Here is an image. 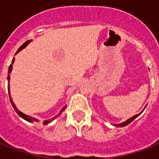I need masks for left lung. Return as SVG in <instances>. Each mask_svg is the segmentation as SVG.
I'll return each mask as SVG.
<instances>
[{"label":"left lung","mask_w":159,"mask_h":159,"mask_svg":"<svg viewBox=\"0 0 159 159\" xmlns=\"http://www.w3.org/2000/svg\"><path fill=\"white\" fill-rule=\"evenodd\" d=\"M145 108H146V107H145ZM145 108H144V110H145ZM143 111H142L141 112H140L139 114H136V115H134V116H133V117H131L130 118H129V119H127L126 121H124V122H123V123H117V124H114V126H116V127H124V126H126V125H128V124H129V123H131L132 121H134V120L137 117H139L140 114L143 112Z\"/></svg>","instance_id":"1"}]
</instances>
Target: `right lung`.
Segmentation results:
<instances>
[{
	"label": "right lung",
	"instance_id": "right-lung-1",
	"mask_svg": "<svg viewBox=\"0 0 159 159\" xmlns=\"http://www.w3.org/2000/svg\"><path fill=\"white\" fill-rule=\"evenodd\" d=\"M30 42H31V40H29V41H27V42H25V43H24V44H23V45L21 46V47H20V48H19V49H18V51L16 52L15 54H17V53H18V52H20V51H21L22 49L25 48L26 46L28 45V44H29V43H30ZM14 59H14V58L12 59V64H11L10 66H9V68H8V76H7V81H8V93H9V94H10V88H9V81H10V73H11V71H12V64L14 63ZM10 101H11V104H12V107L14 108V110H15L16 112L18 113V115H19V117H22L23 119L26 120V121H28V122H34V121H36V122H38V119H36V118H35V117H30V116H28V115H26V114L23 113V112H21L20 111H19V109H18V108L16 107L15 104L13 103V100H12V97H11V95H10ZM66 108V106H65V107H63V108H62V109H61V110L59 111V114H58L57 116H55V117H52L51 119L45 120V121H44V124H48V123H51L52 121H53V120L55 119L56 117H59V115H60V114L62 113V111H64V110H65Z\"/></svg>",
	"mask_w": 159,
	"mask_h": 159
}]
</instances>
